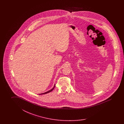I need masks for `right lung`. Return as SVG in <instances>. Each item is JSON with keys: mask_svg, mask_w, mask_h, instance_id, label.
<instances>
[{"mask_svg": "<svg viewBox=\"0 0 124 124\" xmlns=\"http://www.w3.org/2000/svg\"><path fill=\"white\" fill-rule=\"evenodd\" d=\"M55 85H54V86L53 87V88L52 89H51V90H49L48 91H47V92H46L44 93H41V94H39L40 95V94H46V93H50L51 92V91H52L53 90H54V87H55Z\"/></svg>", "mask_w": 124, "mask_h": 124, "instance_id": "right-lung-1", "label": "right lung"}]
</instances>
